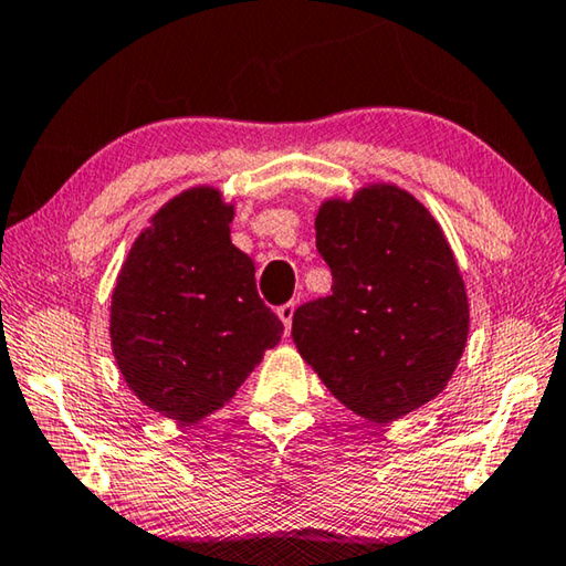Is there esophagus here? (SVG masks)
Segmentation results:
<instances>
[{"instance_id": "esophagus-1", "label": "esophagus", "mask_w": 566, "mask_h": 566, "mask_svg": "<svg viewBox=\"0 0 566 566\" xmlns=\"http://www.w3.org/2000/svg\"><path fill=\"white\" fill-rule=\"evenodd\" d=\"M294 310H297V302H284L280 310H276V315L284 322V327L290 329L292 327V317H294Z\"/></svg>"}]
</instances>
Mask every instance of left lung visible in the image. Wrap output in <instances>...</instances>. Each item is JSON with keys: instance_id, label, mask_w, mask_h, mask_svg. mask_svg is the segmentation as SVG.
<instances>
[{"instance_id": "1", "label": "left lung", "mask_w": 566, "mask_h": 566, "mask_svg": "<svg viewBox=\"0 0 566 566\" xmlns=\"http://www.w3.org/2000/svg\"><path fill=\"white\" fill-rule=\"evenodd\" d=\"M315 229L332 294L294 312V345L357 416H408L446 388L469 337L453 251L426 206L390 184L325 201Z\"/></svg>"}]
</instances>
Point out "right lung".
I'll list each match as a JSON object with an SVG mask.
<instances>
[{
    "instance_id": "1",
    "label": "right lung",
    "mask_w": 566,
    "mask_h": 566,
    "mask_svg": "<svg viewBox=\"0 0 566 566\" xmlns=\"http://www.w3.org/2000/svg\"><path fill=\"white\" fill-rule=\"evenodd\" d=\"M234 206L188 188L140 231L118 274L111 339L128 388L160 416L196 423L237 396L282 339L254 262L231 244Z\"/></svg>"
}]
</instances>
